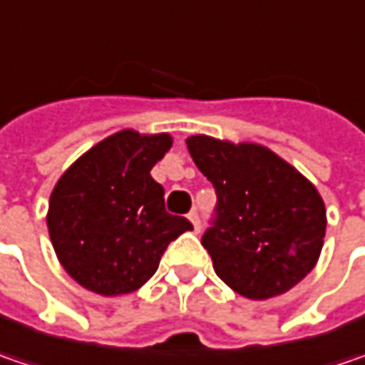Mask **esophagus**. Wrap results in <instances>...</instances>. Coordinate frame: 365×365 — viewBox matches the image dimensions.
<instances>
[{
    "instance_id": "1",
    "label": "esophagus",
    "mask_w": 365,
    "mask_h": 365,
    "mask_svg": "<svg viewBox=\"0 0 365 365\" xmlns=\"http://www.w3.org/2000/svg\"><path fill=\"white\" fill-rule=\"evenodd\" d=\"M187 219L192 223V230H195V232H199V230H201V221H199V215H197L195 211H190L189 215H187Z\"/></svg>"
}]
</instances>
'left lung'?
<instances>
[{
    "mask_svg": "<svg viewBox=\"0 0 365 365\" xmlns=\"http://www.w3.org/2000/svg\"><path fill=\"white\" fill-rule=\"evenodd\" d=\"M187 148L217 192L203 247L219 278L252 301L299 284L315 268L327 227L315 185L262 144L197 133Z\"/></svg>",
    "mask_w": 365,
    "mask_h": 365,
    "instance_id": "8db88e82",
    "label": "left lung"
}]
</instances>
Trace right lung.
<instances>
[{
    "mask_svg": "<svg viewBox=\"0 0 365 365\" xmlns=\"http://www.w3.org/2000/svg\"><path fill=\"white\" fill-rule=\"evenodd\" d=\"M170 133L120 130L73 162L50 192L46 225L73 280L101 297L130 294L158 270L162 254L192 225L164 209L150 176Z\"/></svg>",
    "mask_w": 365,
    "mask_h": 365,
    "instance_id": "obj_1",
    "label": "right lung"
}]
</instances>
